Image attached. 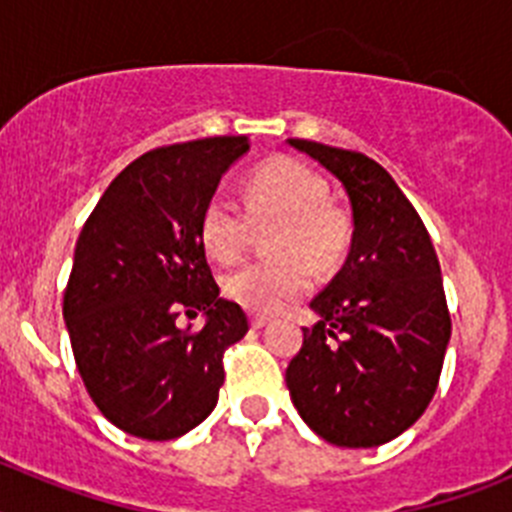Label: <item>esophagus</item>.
Masks as SVG:
<instances>
[{
  "label": "esophagus",
  "instance_id": "obj_1",
  "mask_svg": "<svg viewBox=\"0 0 512 512\" xmlns=\"http://www.w3.org/2000/svg\"><path fill=\"white\" fill-rule=\"evenodd\" d=\"M269 323H271V318H266V315H259V312H256V315H251L253 328H264V325H269Z\"/></svg>",
  "mask_w": 512,
  "mask_h": 512
}]
</instances>
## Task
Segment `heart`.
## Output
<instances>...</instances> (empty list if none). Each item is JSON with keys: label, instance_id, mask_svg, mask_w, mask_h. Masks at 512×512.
I'll return each mask as SVG.
<instances>
[{"label": "heart", "instance_id": "b5f03b06", "mask_svg": "<svg viewBox=\"0 0 512 512\" xmlns=\"http://www.w3.org/2000/svg\"><path fill=\"white\" fill-rule=\"evenodd\" d=\"M243 206L215 192L200 215V238L212 259L243 253L251 223L277 220L269 238L274 259L251 261L225 277V295L253 312H279L310 292L312 266L328 271L343 259L351 238L346 210L325 197V182L295 158H277L246 179Z\"/></svg>", "mask_w": 512, "mask_h": 512}]
</instances>
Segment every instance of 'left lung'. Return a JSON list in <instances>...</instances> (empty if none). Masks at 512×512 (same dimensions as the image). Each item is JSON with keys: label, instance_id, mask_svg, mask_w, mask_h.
I'll use <instances>...</instances> for the list:
<instances>
[{"label": "left lung", "instance_id": "left-lung-1", "mask_svg": "<svg viewBox=\"0 0 512 512\" xmlns=\"http://www.w3.org/2000/svg\"><path fill=\"white\" fill-rule=\"evenodd\" d=\"M343 184L354 215L346 264L310 307L287 366L297 413L328 443L372 449L425 413L441 377L451 318L431 235L377 161L289 138Z\"/></svg>", "mask_w": 512, "mask_h": 512}]
</instances>
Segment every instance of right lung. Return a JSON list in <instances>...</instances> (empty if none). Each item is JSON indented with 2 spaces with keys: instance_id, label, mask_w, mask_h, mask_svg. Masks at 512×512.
Segmentation results:
<instances>
[{
  "instance_id": "obj_1",
  "label": "right lung",
  "mask_w": 512,
  "mask_h": 512,
  "mask_svg": "<svg viewBox=\"0 0 512 512\" xmlns=\"http://www.w3.org/2000/svg\"><path fill=\"white\" fill-rule=\"evenodd\" d=\"M246 151V135H220L143 153L81 228L63 320L89 397L130 436L171 441L200 425L223 387L225 348L248 333L200 238L202 207ZM182 311L206 325L182 329Z\"/></svg>"
}]
</instances>
